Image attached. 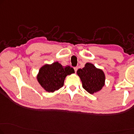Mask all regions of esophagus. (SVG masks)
Listing matches in <instances>:
<instances>
[{"mask_svg":"<svg viewBox=\"0 0 134 134\" xmlns=\"http://www.w3.org/2000/svg\"><path fill=\"white\" fill-rule=\"evenodd\" d=\"M74 70H75V73H76L77 71V67H74Z\"/></svg>","mask_w":134,"mask_h":134,"instance_id":"obj_1","label":"esophagus"}]
</instances>
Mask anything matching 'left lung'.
Masks as SVG:
<instances>
[{"instance_id": "8db88e82", "label": "left lung", "mask_w": 134, "mask_h": 134, "mask_svg": "<svg viewBox=\"0 0 134 134\" xmlns=\"http://www.w3.org/2000/svg\"><path fill=\"white\" fill-rule=\"evenodd\" d=\"M77 75L81 80L83 88L91 94L101 90L105 85L104 72L91 63H87L84 67L77 70Z\"/></svg>"}]
</instances>
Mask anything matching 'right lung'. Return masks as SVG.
<instances>
[{
  "label": "right lung",
  "mask_w": 134,
  "mask_h": 134,
  "mask_svg": "<svg viewBox=\"0 0 134 134\" xmlns=\"http://www.w3.org/2000/svg\"><path fill=\"white\" fill-rule=\"evenodd\" d=\"M75 73L69 65L63 66L58 62L45 64L40 69L37 81L41 86L49 93H53L64 85L65 77Z\"/></svg>",
  "instance_id": "obj_1"
}]
</instances>
